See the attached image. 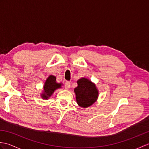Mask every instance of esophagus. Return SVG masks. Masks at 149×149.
<instances>
[{"label":"esophagus","instance_id":"1","mask_svg":"<svg viewBox=\"0 0 149 149\" xmlns=\"http://www.w3.org/2000/svg\"><path fill=\"white\" fill-rule=\"evenodd\" d=\"M70 87V83L69 81H66L65 83V88L66 90H68L69 89Z\"/></svg>","mask_w":149,"mask_h":149}]
</instances>
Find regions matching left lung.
<instances>
[{
  "label": "left lung",
  "mask_w": 149,
  "mask_h": 149,
  "mask_svg": "<svg viewBox=\"0 0 149 149\" xmlns=\"http://www.w3.org/2000/svg\"><path fill=\"white\" fill-rule=\"evenodd\" d=\"M78 86L74 89L78 105L87 107L95 102L98 97V90L95 85L86 78L77 81Z\"/></svg>",
  "instance_id": "obj_1"
}]
</instances>
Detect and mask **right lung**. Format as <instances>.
I'll list each match as a JSON object with an SVG mask.
<instances>
[{
  "label": "right lung",
  "instance_id": "add662e5",
  "mask_svg": "<svg viewBox=\"0 0 149 149\" xmlns=\"http://www.w3.org/2000/svg\"><path fill=\"white\" fill-rule=\"evenodd\" d=\"M56 77L53 76V75H50L47 78L43 87L44 91L42 94L43 99H47L49 97L51 96V95L54 93L55 90L61 88V84L57 83L56 82Z\"/></svg>",
  "mask_w": 149,
  "mask_h": 149
}]
</instances>
